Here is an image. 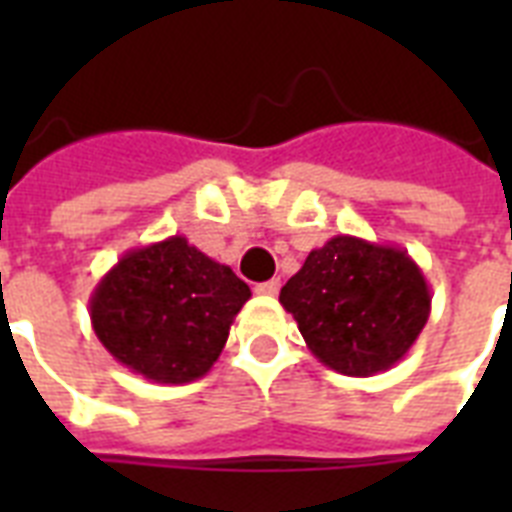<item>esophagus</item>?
Returning a JSON list of instances; mask_svg holds the SVG:
<instances>
[{
	"instance_id": "34e87169",
	"label": "esophagus",
	"mask_w": 512,
	"mask_h": 512,
	"mask_svg": "<svg viewBox=\"0 0 512 512\" xmlns=\"http://www.w3.org/2000/svg\"><path fill=\"white\" fill-rule=\"evenodd\" d=\"M279 287H281V281L271 279V281H263V284H257L255 292H257V295H263V297H276V295H279Z\"/></svg>"
}]
</instances>
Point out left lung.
<instances>
[{"mask_svg": "<svg viewBox=\"0 0 512 512\" xmlns=\"http://www.w3.org/2000/svg\"><path fill=\"white\" fill-rule=\"evenodd\" d=\"M305 345L348 377L385 372L428 324L430 287L406 249L335 236L281 287Z\"/></svg>", "mask_w": 512, "mask_h": 512, "instance_id": "8db88e82", "label": "left lung"}]
</instances>
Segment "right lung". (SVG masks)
Masks as SVG:
<instances>
[{"instance_id":"1","label":"right lung","mask_w":512,"mask_h":512,"mask_svg":"<svg viewBox=\"0 0 512 512\" xmlns=\"http://www.w3.org/2000/svg\"><path fill=\"white\" fill-rule=\"evenodd\" d=\"M252 292L185 236L124 252L90 297L92 329L111 356L162 385L204 377Z\"/></svg>"}]
</instances>
